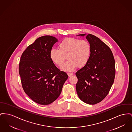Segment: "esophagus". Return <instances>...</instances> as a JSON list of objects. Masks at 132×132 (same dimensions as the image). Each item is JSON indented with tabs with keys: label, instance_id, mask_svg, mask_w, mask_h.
<instances>
[{
	"label": "esophagus",
	"instance_id": "esophagus-1",
	"mask_svg": "<svg viewBox=\"0 0 132 132\" xmlns=\"http://www.w3.org/2000/svg\"><path fill=\"white\" fill-rule=\"evenodd\" d=\"M67 74H68V76H69V77H71V76H72L73 75V74L72 73H68Z\"/></svg>",
	"mask_w": 132,
	"mask_h": 132
}]
</instances>
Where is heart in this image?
Masks as SVG:
<instances>
[{
	"instance_id": "heart-1",
	"label": "heart",
	"mask_w": 132,
	"mask_h": 132,
	"mask_svg": "<svg viewBox=\"0 0 132 132\" xmlns=\"http://www.w3.org/2000/svg\"><path fill=\"white\" fill-rule=\"evenodd\" d=\"M91 52V45L85 40L67 38L59 43L58 49H52L50 52L51 60L61 66L66 56L68 61L61 67V69L70 72L77 67L82 68L89 61Z\"/></svg>"
}]
</instances>
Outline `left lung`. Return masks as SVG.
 Returning a JSON list of instances; mask_svg holds the SVG:
<instances>
[{
  "label": "left lung",
  "mask_w": 132,
  "mask_h": 132,
  "mask_svg": "<svg viewBox=\"0 0 132 132\" xmlns=\"http://www.w3.org/2000/svg\"><path fill=\"white\" fill-rule=\"evenodd\" d=\"M86 38L91 45V52L87 64L76 73V91L81 100L94 105L108 94L115 77V62L110 48L99 38L89 34Z\"/></svg>",
  "instance_id": "obj_1"
}]
</instances>
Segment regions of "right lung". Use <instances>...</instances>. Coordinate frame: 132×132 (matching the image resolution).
<instances>
[{
	"instance_id": "right-lung-1",
	"label": "right lung",
	"mask_w": 132,
	"mask_h": 132,
	"mask_svg": "<svg viewBox=\"0 0 132 132\" xmlns=\"http://www.w3.org/2000/svg\"><path fill=\"white\" fill-rule=\"evenodd\" d=\"M58 39L46 35L28 47L21 56L19 73L24 92L35 102L49 105L60 96L68 76L60 71L50 57Z\"/></svg>"
}]
</instances>
